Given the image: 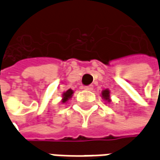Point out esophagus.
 <instances>
[{
  "label": "esophagus",
  "instance_id": "34e87169",
  "mask_svg": "<svg viewBox=\"0 0 160 160\" xmlns=\"http://www.w3.org/2000/svg\"><path fill=\"white\" fill-rule=\"evenodd\" d=\"M84 89L87 91H92L93 90V86L92 85H89V86H86L84 87Z\"/></svg>",
  "mask_w": 160,
  "mask_h": 160
}]
</instances>
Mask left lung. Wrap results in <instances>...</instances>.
<instances>
[{
	"instance_id": "obj_1",
	"label": "left lung",
	"mask_w": 160,
	"mask_h": 160,
	"mask_svg": "<svg viewBox=\"0 0 160 160\" xmlns=\"http://www.w3.org/2000/svg\"><path fill=\"white\" fill-rule=\"evenodd\" d=\"M102 98L104 101H107L108 103H110L111 101V98H110V91L108 90V89L102 91Z\"/></svg>"
}]
</instances>
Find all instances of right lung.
<instances>
[{"label": "right lung", "mask_w": 160, "mask_h": 160, "mask_svg": "<svg viewBox=\"0 0 160 160\" xmlns=\"http://www.w3.org/2000/svg\"><path fill=\"white\" fill-rule=\"evenodd\" d=\"M73 91L72 90V89H68V90H67L65 92H63L62 99V104L68 102V100H69L70 98H72V96H73Z\"/></svg>", "instance_id": "add662e5"}]
</instances>
